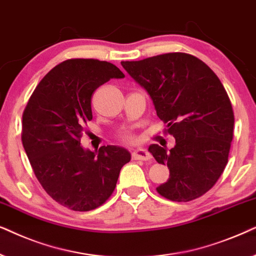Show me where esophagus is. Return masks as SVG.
Returning <instances> with one entry per match:
<instances>
[{
    "mask_svg": "<svg viewBox=\"0 0 256 256\" xmlns=\"http://www.w3.org/2000/svg\"><path fill=\"white\" fill-rule=\"evenodd\" d=\"M132 159L134 160H151L152 159V154L150 153L148 150L145 148H138L136 151L132 152Z\"/></svg>",
    "mask_w": 256,
    "mask_h": 256,
    "instance_id": "1",
    "label": "esophagus"
}]
</instances>
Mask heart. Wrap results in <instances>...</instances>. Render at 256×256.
<instances>
[{"label": "heart", "instance_id": "obj_1", "mask_svg": "<svg viewBox=\"0 0 256 256\" xmlns=\"http://www.w3.org/2000/svg\"><path fill=\"white\" fill-rule=\"evenodd\" d=\"M125 139H128V140H131V137H125Z\"/></svg>", "mask_w": 256, "mask_h": 256}]
</instances>
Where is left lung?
<instances>
[{
	"mask_svg": "<svg viewBox=\"0 0 256 256\" xmlns=\"http://www.w3.org/2000/svg\"><path fill=\"white\" fill-rule=\"evenodd\" d=\"M151 97L158 117L176 138L171 150L152 144L148 151L168 165L170 178L160 196L186 202L210 190L228 162L234 114L216 74L192 54L171 52L122 62Z\"/></svg>",
	"mask_w": 256,
	"mask_h": 256,
	"instance_id": "left-lung-1",
	"label": "left lung"
}]
</instances>
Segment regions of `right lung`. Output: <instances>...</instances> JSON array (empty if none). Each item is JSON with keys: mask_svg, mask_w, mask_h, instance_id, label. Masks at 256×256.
Segmentation results:
<instances>
[{"mask_svg": "<svg viewBox=\"0 0 256 256\" xmlns=\"http://www.w3.org/2000/svg\"><path fill=\"white\" fill-rule=\"evenodd\" d=\"M124 77L105 60H68L44 76L26 104L23 148L40 185L64 207L86 212L103 205L131 160L120 146L91 152L80 145L84 125L92 119V94L112 78Z\"/></svg>", "mask_w": 256, "mask_h": 256, "instance_id": "1", "label": "right lung"}]
</instances>
